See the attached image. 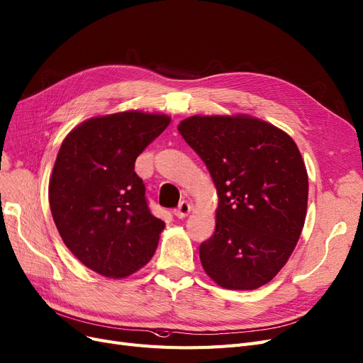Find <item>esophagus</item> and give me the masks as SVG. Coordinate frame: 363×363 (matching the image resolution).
Here are the masks:
<instances>
[{
  "label": "esophagus",
  "instance_id": "1",
  "mask_svg": "<svg viewBox=\"0 0 363 363\" xmlns=\"http://www.w3.org/2000/svg\"><path fill=\"white\" fill-rule=\"evenodd\" d=\"M190 212H191V205L186 202V200H182L179 206L174 209V216H177L178 218H185Z\"/></svg>",
  "mask_w": 363,
  "mask_h": 363
}]
</instances>
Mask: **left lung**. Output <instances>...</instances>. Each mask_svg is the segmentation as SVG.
Here are the masks:
<instances>
[{"instance_id":"8db88e82","label":"left lung","mask_w":363,"mask_h":363,"mask_svg":"<svg viewBox=\"0 0 363 363\" xmlns=\"http://www.w3.org/2000/svg\"><path fill=\"white\" fill-rule=\"evenodd\" d=\"M178 130L218 193L216 232L199 247L205 272L230 290L269 283L291 256L306 216L308 174L296 143L247 115H194Z\"/></svg>"}]
</instances>
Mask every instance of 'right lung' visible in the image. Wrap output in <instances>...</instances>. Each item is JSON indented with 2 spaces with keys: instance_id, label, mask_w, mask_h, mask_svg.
Segmentation results:
<instances>
[{
  "instance_id": "1",
  "label": "right lung",
  "mask_w": 363,
  "mask_h": 363,
  "mask_svg": "<svg viewBox=\"0 0 363 363\" xmlns=\"http://www.w3.org/2000/svg\"><path fill=\"white\" fill-rule=\"evenodd\" d=\"M170 118L138 111L91 118L72 130L57 155L49 203L73 256L109 278H125L151 260L164 221L147 206L136 158Z\"/></svg>"
}]
</instances>
